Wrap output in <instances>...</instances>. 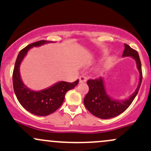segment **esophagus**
Instances as JSON below:
<instances>
[{
    "mask_svg": "<svg viewBox=\"0 0 151 151\" xmlns=\"http://www.w3.org/2000/svg\"><path fill=\"white\" fill-rule=\"evenodd\" d=\"M87 82V78L86 77H83V76H82V77H79V83H84V82Z\"/></svg>",
    "mask_w": 151,
    "mask_h": 151,
    "instance_id": "1",
    "label": "esophagus"
}]
</instances>
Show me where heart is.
Wrapping results in <instances>:
<instances>
[{"mask_svg": "<svg viewBox=\"0 0 151 151\" xmlns=\"http://www.w3.org/2000/svg\"><path fill=\"white\" fill-rule=\"evenodd\" d=\"M112 57H109L108 58V59H107V62H110V61H112ZM102 69V68H101V67H100V68H98V69H97V70H100V69Z\"/></svg>", "mask_w": 151, "mask_h": 151, "instance_id": "1", "label": "heart"}]
</instances>
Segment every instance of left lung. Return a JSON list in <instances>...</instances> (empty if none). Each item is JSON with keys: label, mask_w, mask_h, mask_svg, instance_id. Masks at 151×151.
<instances>
[{"label": "left lung", "mask_w": 151, "mask_h": 151, "mask_svg": "<svg viewBox=\"0 0 151 151\" xmlns=\"http://www.w3.org/2000/svg\"><path fill=\"white\" fill-rule=\"evenodd\" d=\"M132 57L135 61L136 67L140 74L136 89L127 98L117 100L111 97L105 89L103 77L87 81L89 92L84 99V106L92 115L99 118L110 119L122 113L130 105L138 92L142 82L141 62L138 53L125 44V50L123 51L122 57Z\"/></svg>", "instance_id": "1"}]
</instances>
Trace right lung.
<instances>
[{
	"label": "right lung",
	"instance_id": "obj_1",
	"mask_svg": "<svg viewBox=\"0 0 151 151\" xmlns=\"http://www.w3.org/2000/svg\"><path fill=\"white\" fill-rule=\"evenodd\" d=\"M50 43H55V41H36L23 49L16 59L13 73L14 92L20 104L29 112L39 116H46L55 112L62 105L66 93L77 86L79 82L78 79L72 83L60 81L39 91L29 88L24 83L20 74V66L28 51L33 47H39Z\"/></svg>",
	"mask_w": 151,
	"mask_h": 151
}]
</instances>
